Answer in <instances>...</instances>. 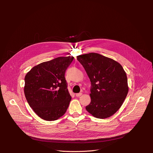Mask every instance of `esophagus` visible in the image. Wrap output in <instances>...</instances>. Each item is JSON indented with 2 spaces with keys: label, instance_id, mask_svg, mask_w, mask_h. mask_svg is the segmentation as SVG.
Wrapping results in <instances>:
<instances>
[{
  "label": "esophagus",
  "instance_id": "1",
  "mask_svg": "<svg viewBox=\"0 0 153 153\" xmlns=\"http://www.w3.org/2000/svg\"><path fill=\"white\" fill-rule=\"evenodd\" d=\"M82 92L77 93V94H76V97H80V96L82 95Z\"/></svg>",
  "mask_w": 153,
  "mask_h": 153
}]
</instances>
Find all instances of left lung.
Returning a JSON list of instances; mask_svg holds the SVG:
<instances>
[{"instance_id":"obj_1","label":"left lung","mask_w":153,"mask_h":153,"mask_svg":"<svg viewBox=\"0 0 153 153\" xmlns=\"http://www.w3.org/2000/svg\"><path fill=\"white\" fill-rule=\"evenodd\" d=\"M77 59L91 82V102L85 109L97 118L113 115L122 106L128 92L123 67L114 59L95 53L79 55Z\"/></svg>"}]
</instances>
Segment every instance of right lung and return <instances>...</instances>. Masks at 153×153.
Masks as SVG:
<instances>
[{"instance_id":"right-lung-1","label":"right lung","mask_w":153,"mask_h":153,"mask_svg":"<svg viewBox=\"0 0 153 153\" xmlns=\"http://www.w3.org/2000/svg\"><path fill=\"white\" fill-rule=\"evenodd\" d=\"M74 57H58L33 67L25 77L24 92L30 107L40 118L56 120L69 107L71 97L65 72Z\"/></svg>"}]
</instances>
